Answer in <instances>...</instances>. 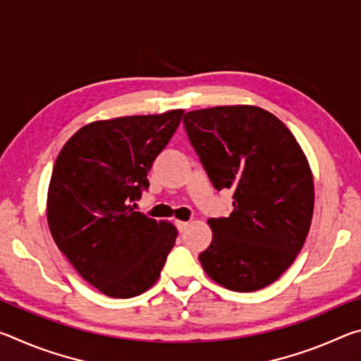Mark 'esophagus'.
Listing matches in <instances>:
<instances>
[{
  "label": "esophagus",
  "mask_w": 361,
  "mask_h": 361,
  "mask_svg": "<svg viewBox=\"0 0 361 361\" xmlns=\"http://www.w3.org/2000/svg\"><path fill=\"white\" fill-rule=\"evenodd\" d=\"M175 226H176V229H178L180 232H185L189 228V223L188 221H176Z\"/></svg>",
  "instance_id": "34e87169"
}]
</instances>
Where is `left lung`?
Wrapping results in <instances>:
<instances>
[{
  "instance_id": "1",
  "label": "left lung",
  "mask_w": 361,
  "mask_h": 361,
  "mask_svg": "<svg viewBox=\"0 0 361 361\" xmlns=\"http://www.w3.org/2000/svg\"><path fill=\"white\" fill-rule=\"evenodd\" d=\"M215 189H234L232 213L210 218L199 255L212 280L256 291L282 276L301 252L314 213V180L293 133L258 106H215L183 118Z\"/></svg>"
}]
</instances>
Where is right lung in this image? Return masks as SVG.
<instances>
[{
  "label": "right lung",
  "mask_w": 361,
  "mask_h": 361,
  "mask_svg": "<svg viewBox=\"0 0 361 361\" xmlns=\"http://www.w3.org/2000/svg\"><path fill=\"white\" fill-rule=\"evenodd\" d=\"M181 118L183 109H172L90 122L54 164L49 229L79 276L103 295H142L156 283L175 245V226L133 207Z\"/></svg>",
  "instance_id": "right-lung-1"
}]
</instances>
